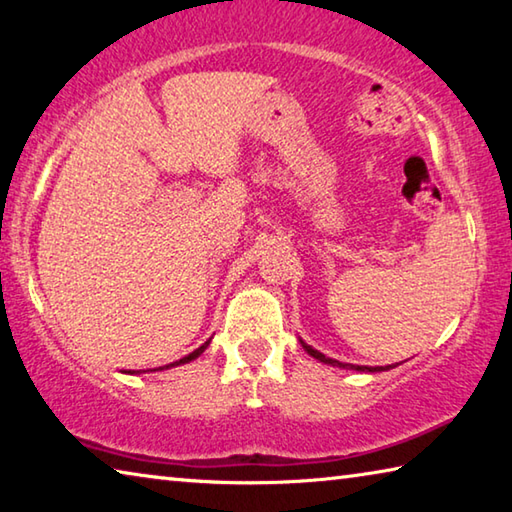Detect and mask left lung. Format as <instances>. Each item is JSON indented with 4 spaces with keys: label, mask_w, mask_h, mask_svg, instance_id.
Returning <instances> with one entry per match:
<instances>
[{
    "label": "left lung",
    "mask_w": 512,
    "mask_h": 512,
    "mask_svg": "<svg viewBox=\"0 0 512 512\" xmlns=\"http://www.w3.org/2000/svg\"><path fill=\"white\" fill-rule=\"evenodd\" d=\"M300 345H302V348H305V352H307V354H311V357L318 359L320 363H327V366H336V368H343V370H359V372H381V370H391V368H395V366H377V368H370V366H354V363H343V361H336V359H329V357H325L323 352L314 350V348H311V345H307V343L302 341V339H300Z\"/></svg>",
    "instance_id": "left-lung-1"
}]
</instances>
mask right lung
<instances>
[{"instance_id":"right-lung-1","label":"right lung","mask_w":512,"mask_h":512,"mask_svg":"<svg viewBox=\"0 0 512 512\" xmlns=\"http://www.w3.org/2000/svg\"><path fill=\"white\" fill-rule=\"evenodd\" d=\"M212 341V339H210ZM210 341H205L201 348H196L194 352H189L187 357H183V359H178V361H173V363H169V366H162V368H155V370H169V368H176V366H183V363H189V361H194V359H198L201 357V354L207 350V345H210Z\"/></svg>"}]
</instances>
